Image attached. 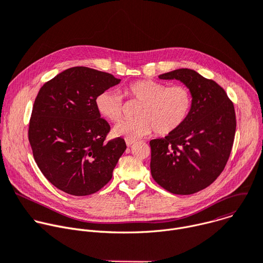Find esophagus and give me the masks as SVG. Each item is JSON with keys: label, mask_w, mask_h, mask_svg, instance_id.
I'll return each instance as SVG.
<instances>
[{"label": "esophagus", "mask_w": 263, "mask_h": 263, "mask_svg": "<svg viewBox=\"0 0 263 263\" xmlns=\"http://www.w3.org/2000/svg\"><path fill=\"white\" fill-rule=\"evenodd\" d=\"M135 142V140H130V139H127L126 140V145H127V147L129 148V147H131L133 144Z\"/></svg>", "instance_id": "esophagus-1"}]
</instances>
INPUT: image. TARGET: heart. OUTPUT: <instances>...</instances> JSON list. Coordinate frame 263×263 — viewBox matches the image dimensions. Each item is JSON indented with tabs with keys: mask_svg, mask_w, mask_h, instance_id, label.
Returning a JSON list of instances; mask_svg holds the SVG:
<instances>
[{
	"mask_svg": "<svg viewBox=\"0 0 263 263\" xmlns=\"http://www.w3.org/2000/svg\"><path fill=\"white\" fill-rule=\"evenodd\" d=\"M125 94L141 103L134 121H124L114 126L113 134L135 140L152 134L168 135L178 130L186 121L192 108V93L184 85L168 87L152 80H140L130 84ZM97 108L111 122L123 117L122 95L113 90H106L97 98Z\"/></svg>",
	"mask_w": 263,
	"mask_h": 263,
	"instance_id": "1",
	"label": "heart"
}]
</instances>
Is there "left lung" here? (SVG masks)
<instances>
[{
	"label": "left lung",
	"instance_id": "left-lung-1",
	"mask_svg": "<svg viewBox=\"0 0 263 263\" xmlns=\"http://www.w3.org/2000/svg\"><path fill=\"white\" fill-rule=\"evenodd\" d=\"M160 80H177L192 93L184 124L163 138L150 141L151 174L169 192L194 194L223 171L233 147L236 116L226 91L192 69H176Z\"/></svg>",
	"mask_w": 263,
	"mask_h": 263
}]
</instances>
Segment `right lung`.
<instances>
[{
  "label": "right lung",
  "mask_w": 263,
  "mask_h": 263,
  "mask_svg": "<svg viewBox=\"0 0 263 263\" xmlns=\"http://www.w3.org/2000/svg\"><path fill=\"white\" fill-rule=\"evenodd\" d=\"M121 83L110 73L73 67L39 91L28 137L44 176L65 193L86 196L112 178L127 146L123 138L105 142L109 124L101 117L97 98Z\"/></svg>",
  "instance_id": "1"
}]
</instances>
